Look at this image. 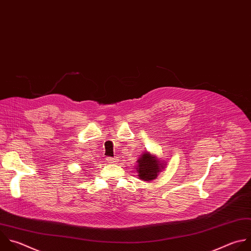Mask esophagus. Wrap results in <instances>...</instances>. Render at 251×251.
<instances>
[{
  "mask_svg": "<svg viewBox=\"0 0 251 251\" xmlns=\"http://www.w3.org/2000/svg\"><path fill=\"white\" fill-rule=\"evenodd\" d=\"M106 159L109 163H114V162L118 161V157H116V156L115 157H106Z\"/></svg>",
  "mask_w": 251,
  "mask_h": 251,
  "instance_id": "esophagus-1",
  "label": "esophagus"
}]
</instances>
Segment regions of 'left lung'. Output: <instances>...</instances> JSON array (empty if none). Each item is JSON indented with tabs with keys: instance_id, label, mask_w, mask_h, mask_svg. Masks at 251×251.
Wrapping results in <instances>:
<instances>
[{
	"instance_id": "left-lung-1",
	"label": "left lung",
	"mask_w": 251,
	"mask_h": 251,
	"mask_svg": "<svg viewBox=\"0 0 251 251\" xmlns=\"http://www.w3.org/2000/svg\"><path fill=\"white\" fill-rule=\"evenodd\" d=\"M137 161L138 164L136 171L138 173V176L141 180L145 181L155 179L159 172L164 169V164H166L159 161V158L153 154H151L149 151L144 152Z\"/></svg>"
}]
</instances>
